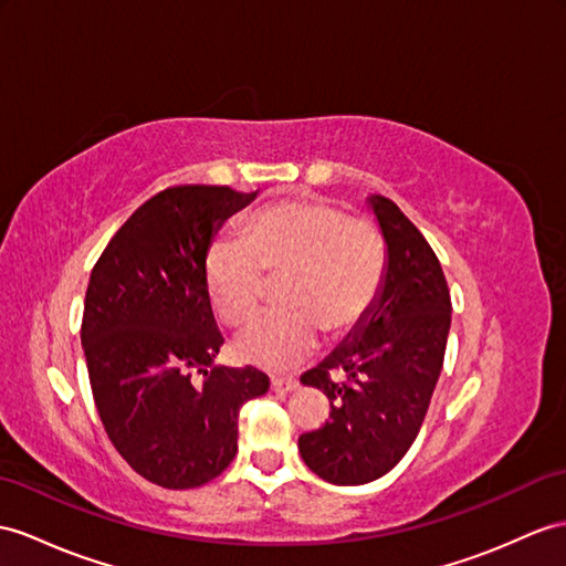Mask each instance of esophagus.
I'll list each match as a JSON object with an SVG mask.
<instances>
[{
	"instance_id": "1",
	"label": "esophagus",
	"mask_w": 566,
	"mask_h": 566,
	"mask_svg": "<svg viewBox=\"0 0 566 566\" xmlns=\"http://www.w3.org/2000/svg\"><path fill=\"white\" fill-rule=\"evenodd\" d=\"M271 389H273L275 394L295 391V389H297V381H295V379H287V377H271Z\"/></svg>"
}]
</instances>
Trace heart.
<instances>
[{
  "label": "heart",
  "instance_id": "b5f03b06",
  "mask_svg": "<svg viewBox=\"0 0 566 566\" xmlns=\"http://www.w3.org/2000/svg\"><path fill=\"white\" fill-rule=\"evenodd\" d=\"M206 291L220 322L242 326L264 305L266 281H281L283 310L261 316L235 340L240 360L291 369L319 343L340 338L375 307L387 273L381 232L336 203L285 199L247 216L240 242H216L206 254Z\"/></svg>",
  "mask_w": 566,
  "mask_h": 566
}]
</instances>
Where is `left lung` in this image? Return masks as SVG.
Segmentation results:
<instances>
[{
    "mask_svg": "<svg viewBox=\"0 0 566 566\" xmlns=\"http://www.w3.org/2000/svg\"><path fill=\"white\" fill-rule=\"evenodd\" d=\"M387 240L381 295L353 340L300 377L322 389L328 420L300 434L310 471L334 485H365L406 457L444 365L451 295L430 242L391 199L371 197Z\"/></svg>",
    "mask_w": 566,
    "mask_h": 566,
    "instance_id": "left-lung-1",
    "label": "left lung"
}]
</instances>
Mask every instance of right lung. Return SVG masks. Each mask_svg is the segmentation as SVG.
<instances>
[{"instance_id":"add662e5","label":"right lung","mask_w":566,"mask_h":566,"mask_svg":"<svg viewBox=\"0 0 566 566\" xmlns=\"http://www.w3.org/2000/svg\"><path fill=\"white\" fill-rule=\"evenodd\" d=\"M252 199L213 185L163 189L91 271L81 346L93 401L122 459L160 488H201L223 473L238 453L240 408L269 391L256 367H213L223 336L203 273L213 232Z\"/></svg>"}]
</instances>
